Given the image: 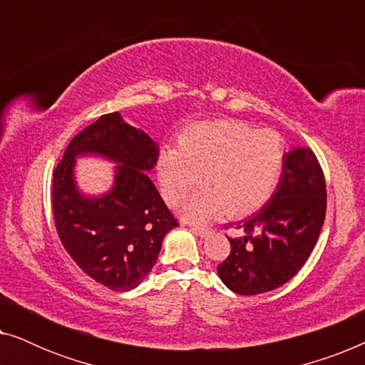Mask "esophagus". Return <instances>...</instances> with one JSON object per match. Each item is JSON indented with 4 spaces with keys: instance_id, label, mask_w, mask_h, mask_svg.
<instances>
[{
    "instance_id": "34e87169",
    "label": "esophagus",
    "mask_w": 365,
    "mask_h": 365,
    "mask_svg": "<svg viewBox=\"0 0 365 365\" xmlns=\"http://www.w3.org/2000/svg\"><path fill=\"white\" fill-rule=\"evenodd\" d=\"M187 226H189V229H191L192 232H196L199 237L206 239V237L211 236V229H207V227H201V226H197V224H187Z\"/></svg>"
}]
</instances>
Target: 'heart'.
Masks as SVG:
<instances>
[{
	"instance_id": "1",
	"label": "heart",
	"mask_w": 365,
	"mask_h": 365,
	"mask_svg": "<svg viewBox=\"0 0 365 365\" xmlns=\"http://www.w3.org/2000/svg\"><path fill=\"white\" fill-rule=\"evenodd\" d=\"M284 154L282 139L274 131H257L237 119L194 123L179 134L178 148L159 153V186L168 204L178 206L204 182L181 211L189 221L226 212L249 216L276 191Z\"/></svg>"
}]
</instances>
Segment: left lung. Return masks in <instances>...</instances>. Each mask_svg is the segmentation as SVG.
I'll return each instance as SVG.
<instances>
[{"label":"left lung","instance_id":"obj_1","mask_svg":"<svg viewBox=\"0 0 365 365\" xmlns=\"http://www.w3.org/2000/svg\"><path fill=\"white\" fill-rule=\"evenodd\" d=\"M326 181L316 154L294 148L284 154L276 191L237 227L244 237H227L231 254L217 266L232 292L256 296L296 276L311 256L326 217Z\"/></svg>","mask_w":365,"mask_h":365}]
</instances>
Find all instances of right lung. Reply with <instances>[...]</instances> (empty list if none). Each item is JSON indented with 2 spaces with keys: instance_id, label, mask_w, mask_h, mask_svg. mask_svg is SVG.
Wrapping results in <instances>:
<instances>
[{
  "instance_id": "add662e5",
  "label": "right lung",
  "mask_w": 365,
  "mask_h": 365,
  "mask_svg": "<svg viewBox=\"0 0 365 365\" xmlns=\"http://www.w3.org/2000/svg\"><path fill=\"white\" fill-rule=\"evenodd\" d=\"M89 155L117 164L108 192L78 189L76 161ZM158 158L159 144L149 134L109 113L73 138L54 169L59 239L83 272L111 291L138 287L158 262L166 234L178 227L148 174Z\"/></svg>"
}]
</instances>
